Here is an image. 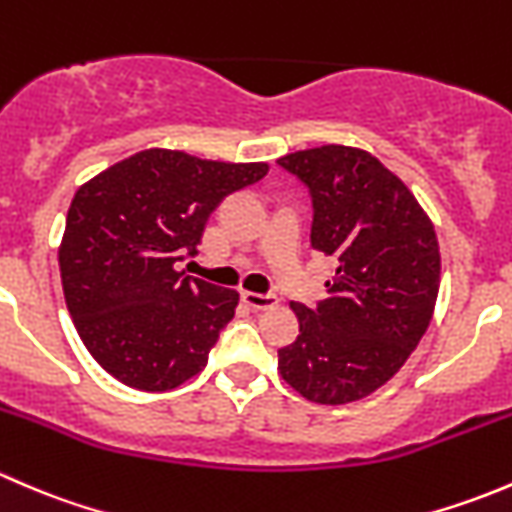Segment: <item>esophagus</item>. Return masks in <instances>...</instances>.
Wrapping results in <instances>:
<instances>
[{
	"instance_id": "34e87169",
	"label": "esophagus",
	"mask_w": 512,
	"mask_h": 512,
	"mask_svg": "<svg viewBox=\"0 0 512 512\" xmlns=\"http://www.w3.org/2000/svg\"><path fill=\"white\" fill-rule=\"evenodd\" d=\"M242 302L252 309H267L277 304V294L272 292H242Z\"/></svg>"
}]
</instances>
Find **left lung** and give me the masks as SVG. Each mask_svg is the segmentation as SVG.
<instances>
[{
    "instance_id": "1",
    "label": "left lung",
    "mask_w": 512,
    "mask_h": 512,
    "mask_svg": "<svg viewBox=\"0 0 512 512\" xmlns=\"http://www.w3.org/2000/svg\"><path fill=\"white\" fill-rule=\"evenodd\" d=\"M277 165L307 188L309 240L337 262L317 307L292 302L299 337L277 352L280 374L317 404L364 399L426 334L441 277L436 232L411 190L369 153L322 146Z\"/></svg>"
}]
</instances>
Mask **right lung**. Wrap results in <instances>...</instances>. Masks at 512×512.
<instances>
[{"instance_id": "add662e5", "label": "right lung", "mask_w": 512, "mask_h": 512, "mask_svg": "<svg viewBox=\"0 0 512 512\" xmlns=\"http://www.w3.org/2000/svg\"><path fill=\"white\" fill-rule=\"evenodd\" d=\"M265 163L141 151L81 185L59 250L66 307L91 356L126 386L168 391L208 364L240 294L178 272L205 225Z\"/></svg>"}]
</instances>
